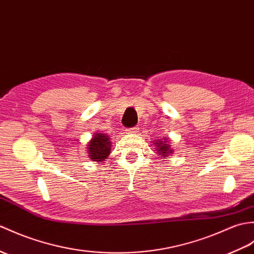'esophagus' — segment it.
I'll return each mask as SVG.
<instances>
[{"mask_svg":"<svg viewBox=\"0 0 254 254\" xmlns=\"http://www.w3.org/2000/svg\"><path fill=\"white\" fill-rule=\"evenodd\" d=\"M138 129H139V128H138L137 127H131V128H127V133H128V134L137 133Z\"/></svg>","mask_w":254,"mask_h":254,"instance_id":"esophagus-1","label":"esophagus"}]
</instances>
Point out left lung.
<instances>
[{
  "label": "left lung",
  "mask_w": 254,
  "mask_h": 254,
  "mask_svg": "<svg viewBox=\"0 0 254 254\" xmlns=\"http://www.w3.org/2000/svg\"><path fill=\"white\" fill-rule=\"evenodd\" d=\"M154 144L158 148L156 150H158L159 154H160V156L162 157H169V154L172 152V148H171L170 145L168 144V141H166V139H164V137H162V139H157V141Z\"/></svg>",
  "instance_id": "8db88e82"
}]
</instances>
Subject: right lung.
<instances>
[{
	"label": "right lung",
	"instance_id": "1",
	"mask_svg": "<svg viewBox=\"0 0 254 254\" xmlns=\"http://www.w3.org/2000/svg\"><path fill=\"white\" fill-rule=\"evenodd\" d=\"M109 137L103 133H96L92 140L88 143V156L91 160L102 162L110 154Z\"/></svg>",
	"mask_w": 254,
	"mask_h": 254
}]
</instances>
